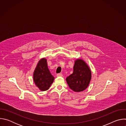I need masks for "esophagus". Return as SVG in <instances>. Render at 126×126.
Returning a JSON list of instances; mask_svg holds the SVG:
<instances>
[{"mask_svg":"<svg viewBox=\"0 0 126 126\" xmlns=\"http://www.w3.org/2000/svg\"><path fill=\"white\" fill-rule=\"evenodd\" d=\"M57 77H62V76H63V74L62 73H58V74H57Z\"/></svg>","mask_w":126,"mask_h":126,"instance_id":"obj_1","label":"esophagus"}]
</instances>
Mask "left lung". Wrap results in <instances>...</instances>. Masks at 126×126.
<instances>
[{
	"label": "left lung",
	"mask_w": 126,
	"mask_h": 126,
	"mask_svg": "<svg viewBox=\"0 0 126 126\" xmlns=\"http://www.w3.org/2000/svg\"><path fill=\"white\" fill-rule=\"evenodd\" d=\"M91 79V72L86 63L81 59L75 61L73 73L66 78L67 83L75 92L84 91L88 86Z\"/></svg>",
	"instance_id": "8db88e82"
}]
</instances>
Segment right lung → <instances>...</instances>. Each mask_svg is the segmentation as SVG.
Instances as JSON below:
<instances>
[{
  "mask_svg": "<svg viewBox=\"0 0 126 126\" xmlns=\"http://www.w3.org/2000/svg\"><path fill=\"white\" fill-rule=\"evenodd\" d=\"M33 79L40 90L46 91L50 88L54 77L48 68L46 59L43 58L39 61L34 72Z\"/></svg>",
  "mask_w": 126,
  "mask_h": 126,
  "instance_id": "add662e5",
  "label": "right lung"
}]
</instances>
